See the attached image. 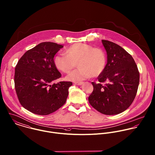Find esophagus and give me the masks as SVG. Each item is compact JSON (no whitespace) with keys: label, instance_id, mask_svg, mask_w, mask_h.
Here are the masks:
<instances>
[{"label":"esophagus","instance_id":"34e87169","mask_svg":"<svg viewBox=\"0 0 155 155\" xmlns=\"http://www.w3.org/2000/svg\"><path fill=\"white\" fill-rule=\"evenodd\" d=\"M74 84L76 85H78V86H80L83 84V82H75Z\"/></svg>","mask_w":155,"mask_h":155}]
</instances>
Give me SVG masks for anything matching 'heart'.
<instances>
[{"label": "heart", "mask_w": 155, "mask_h": 155, "mask_svg": "<svg viewBox=\"0 0 155 155\" xmlns=\"http://www.w3.org/2000/svg\"><path fill=\"white\" fill-rule=\"evenodd\" d=\"M65 54H58L53 59L56 68L64 73L69 72L78 63L79 69L69 73L66 79L78 82L103 73L107 65V56L103 49L91 44L75 43L66 48Z\"/></svg>", "instance_id": "obj_1"}]
</instances>
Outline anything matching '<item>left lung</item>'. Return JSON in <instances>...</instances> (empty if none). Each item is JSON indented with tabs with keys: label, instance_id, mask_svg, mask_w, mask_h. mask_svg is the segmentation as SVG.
Listing matches in <instances>:
<instances>
[{
	"label": "left lung",
	"instance_id": "8db88e82",
	"mask_svg": "<svg viewBox=\"0 0 155 155\" xmlns=\"http://www.w3.org/2000/svg\"><path fill=\"white\" fill-rule=\"evenodd\" d=\"M107 51V63L99 83L92 82V93L88 99L94 109L105 115H115L125 111L137 92L140 73L133 58L119 45L102 40ZM107 82L105 85L101 83Z\"/></svg>",
	"mask_w": 155,
	"mask_h": 155
}]
</instances>
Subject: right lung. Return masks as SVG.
I'll return each instance as SVG.
<instances>
[{"mask_svg": "<svg viewBox=\"0 0 155 155\" xmlns=\"http://www.w3.org/2000/svg\"><path fill=\"white\" fill-rule=\"evenodd\" d=\"M63 47L54 42H41L27 51L15 69V89L21 105L38 115L50 114L62 107L71 81L51 84L61 77L54 66L55 54Z\"/></svg>", "mask_w": 155, "mask_h": 155, "instance_id": "add662e5", "label": "right lung"}]
</instances>
